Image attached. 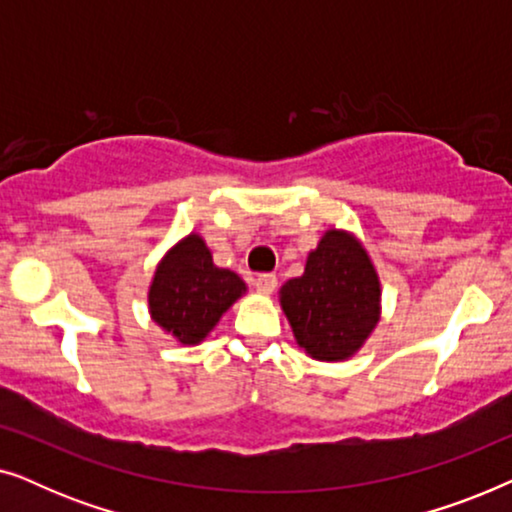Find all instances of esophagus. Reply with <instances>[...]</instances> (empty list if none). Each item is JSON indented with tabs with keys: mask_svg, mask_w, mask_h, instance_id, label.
Listing matches in <instances>:
<instances>
[{
	"mask_svg": "<svg viewBox=\"0 0 512 512\" xmlns=\"http://www.w3.org/2000/svg\"><path fill=\"white\" fill-rule=\"evenodd\" d=\"M254 286H256L258 293H263V296H270V293L277 289V277L275 275H258L254 279Z\"/></svg>",
	"mask_w": 512,
	"mask_h": 512,
	"instance_id": "obj_1",
	"label": "esophagus"
}]
</instances>
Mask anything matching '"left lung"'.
<instances>
[{
	"label": "left lung",
	"mask_w": 512,
	"mask_h": 512,
	"mask_svg": "<svg viewBox=\"0 0 512 512\" xmlns=\"http://www.w3.org/2000/svg\"><path fill=\"white\" fill-rule=\"evenodd\" d=\"M380 277L361 242L326 230L305 272L289 279L279 303L296 342L317 361H345L359 352L380 321Z\"/></svg>",
	"instance_id": "left-lung-1"
}]
</instances>
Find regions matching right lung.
<instances>
[{
    "label": "right lung",
    "mask_w": 512,
    "mask_h": 512,
    "mask_svg": "<svg viewBox=\"0 0 512 512\" xmlns=\"http://www.w3.org/2000/svg\"><path fill=\"white\" fill-rule=\"evenodd\" d=\"M244 291L247 284L233 270L216 268L205 240L191 233L158 263L149 289L151 319L181 345H198Z\"/></svg>",
    "instance_id": "obj_1"
}]
</instances>
